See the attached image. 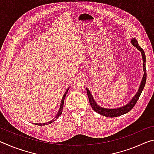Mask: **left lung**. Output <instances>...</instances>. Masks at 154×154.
<instances>
[{"label": "left lung", "mask_w": 154, "mask_h": 154, "mask_svg": "<svg viewBox=\"0 0 154 154\" xmlns=\"http://www.w3.org/2000/svg\"><path fill=\"white\" fill-rule=\"evenodd\" d=\"M131 43L132 45L139 49V50L141 52L142 57H143V70H144V75H143V79L140 83L139 89L138 90L136 95L134 96V97L132 99V100L128 104V105H125L122 107H119L118 109H104L103 107H100V106H98L97 104L94 100L91 93L89 92V90L87 89V94L88 98H89V101L90 103V105L92 106V108L94 109V111H96V113L102 115L103 116L107 117V118H116V117L120 116L122 115H124L125 113H127L128 112H129L131 109L134 107V105H136L137 100H139V96L141 94V92L143 90V88L145 87V82H146V77H147V72H146V68H145V52L143 51V49L139 46V43H138L137 41L135 38H132L131 40Z\"/></svg>", "instance_id": "obj_1"}]
</instances>
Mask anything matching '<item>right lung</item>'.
<instances>
[{
  "label": "right lung",
  "mask_w": 154,
  "mask_h": 154,
  "mask_svg": "<svg viewBox=\"0 0 154 154\" xmlns=\"http://www.w3.org/2000/svg\"><path fill=\"white\" fill-rule=\"evenodd\" d=\"M68 90H67L66 91V92H65L64 94V96H63V97H62V101H61V104H60V110H59V111H58V113L57 114V116L55 117V118L53 119H52V120H51V121H49V122H47V123H45V124H35L36 125H38V126H42V125H43V126H45V125L50 124L52 123V122H54V121H55L57 118H58L60 116V115L62 114V109H63V105H64V98H65V96H66V95Z\"/></svg>",
  "instance_id": "right-lung-1"
}]
</instances>
